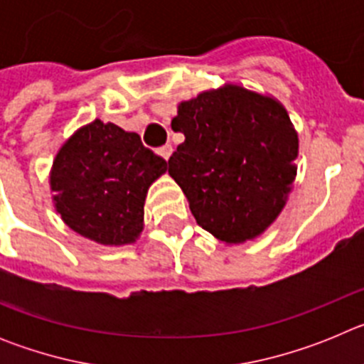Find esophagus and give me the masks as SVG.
Here are the masks:
<instances>
[{
  "label": "esophagus",
  "instance_id": "1",
  "mask_svg": "<svg viewBox=\"0 0 364 364\" xmlns=\"http://www.w3.org/2000/svg\"><path fill=\"white\" fill-rule=\"evenodd\" d=\"M156 153H159L164 160H169V156H171V153H173V147L169 146V144H167V146L160 147V149L156 151Z\"/></svg>",
  "mask_w": 364,
  "mask_h": 364
}]
</instances>
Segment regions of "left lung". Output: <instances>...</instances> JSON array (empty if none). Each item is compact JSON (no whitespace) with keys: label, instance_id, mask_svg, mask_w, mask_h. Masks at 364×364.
<instances>
[{"label":"left lung","instance_id":"8db88e82","mask_svg":"<svg viewBox=\"0 0 364 364\" xmlns=\"http://www.w3.org/2000/svg\"><path fill=\"white\" fill-rule=\"evenodd\" d=\"M186 136L167 160L198 226L226 244L253 240L284 210L297 175L299 136L284 105L237 83L178 104Z\"/></svg>","mask_w":364,"mask_h":364}]
</instances>
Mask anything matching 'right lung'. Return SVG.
I'll return each mask as SVG.
<instances>
[{"instance_id": "right-lung-1", "label": "right lung", "mask_w": 364, "mask_h": 364, "mask_svg": "<svg viewBox=\"0 0 364 364\" xmlns=\"http://www.w3.org/2000/svg\"><path fill=\"white\" fill-rule=\"evenodd\" d=\"M167 162L136 133L92 120L60 147L49 184L56 213L78 235L104 246L136 242L147 189Z\"/></svg>"}]
</instances>
